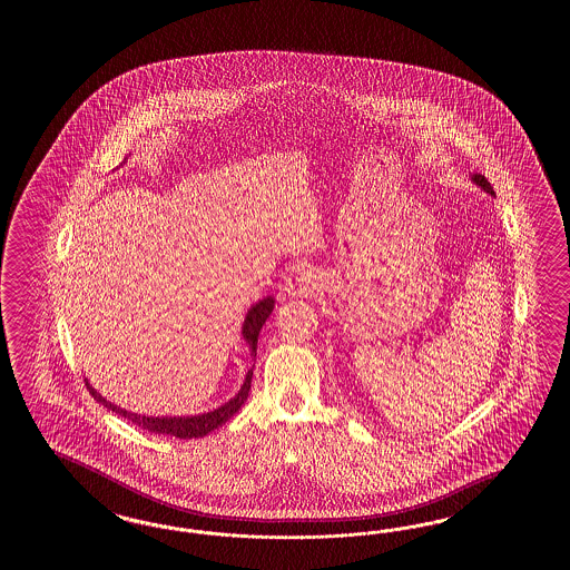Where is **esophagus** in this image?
<instances>
[{"mask_svg":"<svg viewBox=\"0 0 570 570\" xmlns=\"http://www.w3.org/2000/svg\"><path fill=\"white\" fill-rule=\"evenodd\" d=\"M285 291H287V295L291 297H307L309 293H312V279H309V275H305V273H297V275H293L287 283H285Z\"/></svg>","mask_w":570,"mask_h":570,"instance_id":"obj_1","label":"esophagus"}]
</instances>
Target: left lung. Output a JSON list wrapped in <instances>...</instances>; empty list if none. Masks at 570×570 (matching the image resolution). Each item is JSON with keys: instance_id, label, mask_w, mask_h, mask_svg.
Wrapping results in <instances>:
<instances>
[{"instance_id": "8db88e82", "label": "left lung", "mask_w": 570, "mask_h": 570, "mask_svg": "<svg viewBox=\"0 0 570 570\" xmlns=\"http://www.w3.org/2000/svg\"><path fill=\"white\" fill-rule=\"evenodd\" d=\"M473 181L481 187V189H484L487 194L495 195V191H493V187H491V183L487 181L484 179V175H473Z\"/></svg>"}]
</instances>
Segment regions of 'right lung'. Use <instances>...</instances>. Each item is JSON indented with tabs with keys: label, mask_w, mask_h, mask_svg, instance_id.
<instances>
[{
	"label": "right lung",
	"mask_w": 570,
	"mask_h": 570,
	"mask_svg": "<svg viewBox=\"0 0 570 570\" xmlns=\"http://www.w3.org/2000/svg\"><path fill=\"white\" fill-rule=\"evenodd\" d=\"M275 307V299L267 295L265 299L255 303L246 320H244L243 336L248 344H250V352L256 356V342H258V332L263 324L267 322L268 315ZM250 383H253V368L248 371V375L244 379V385L238 391L236 397H232L228 403L219 405L218 410L214 412L202 413V415H191V417H148V415H138V413L126 412L120 410L118 405L109 403L104 400L96 389L91 387L86 381L87 389L91 393L94 400L99 401L101 405H106L111 412L118 413L121 417H126L128 422H132L134 425L148 430L153 434H167V436L183 438V440H189V438H204L209 434L212 430H216L222 424H226L230 420L234 413L238 412L243 407L244 401L248 397V391H250Z\"/></svg>",
	"instance_id": "add662e5"
}]
</instances>
